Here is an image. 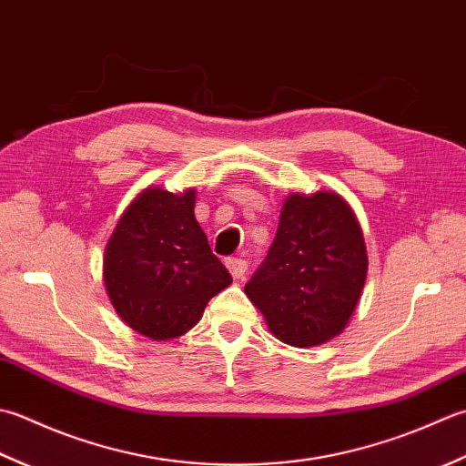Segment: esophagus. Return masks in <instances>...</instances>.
<instances>
[{"label":"esophagus","instance_id":"esophagus-1","mask_svg":"<svg viewBox=\"0 0 466 466\" xmlns=\"http://www.w3.org/2000/svg\"><path fill=\"white\" fill-rule=\"evenodd\" d=\"M227 269L233 275L235 279H241L245 271H247V261L239 259V258H233V259H227Z\"/></svg>","mask_w":466,"mask_h":466}]
</instances>
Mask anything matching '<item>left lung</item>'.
Wrapping results in <instances>:
<instances>
[{"mask_svg":"<svg viewBox=\"0 0 466 466\" xmlns=\"http://www.w3.org/2000/svg\"><path fill=\"white\" fill-rule=\"evenodd\" d=\"M366 273V243L352 207L338 193H293L245 293L275 338L311 348L344 331Z\"/></svg>","mask_w":466,"mask_h":466,"instance_id":"8db88e82","label":"left lung"}]
</instances>
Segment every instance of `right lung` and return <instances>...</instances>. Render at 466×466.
<instances>
[{"label": "right lung", "instance_id": "1", "mask_svg": "<svg viewBox=\"0 0 466 466\" xmlns=\"http://www.w3.org/2000/svg\"><path fill=\"white\" fill-rule=\"evenodd\" d=\"M195 188L148 187L122 213L104 249L102 278L120 319L150 339L187 334L231 286L195 219Z\"/></svg>", "mask_w": 466, "mask_h": 466}]
</instances>
